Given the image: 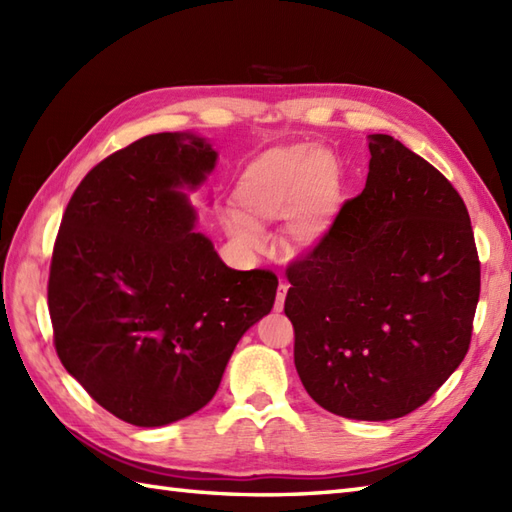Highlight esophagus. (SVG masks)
I'll return each instance as SVG.
<instances>
[{
  "mask_svg": "<svg viewBox=\"0 0 512 512\" xmlns=\"http://www.w3.org/2000/svg\"><path fill=\"white\" fill-rule=\"evenodd\" d=\"M286 295H288V284L286 281H281L279 288H277V297H275V310H284V301H286Z\"/></svg>",
  "mask_w": 512,
  "mask_h": 512,
  "instance_id": "1",
  "label": "esophagus"
}]
</instances>
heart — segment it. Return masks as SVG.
I'll list each match as a JSON object with an SVG mask.
<instances>
[{"label": "heart", "instance_id": "obj_1", "mask_svg": "<svg viewBox=\"0 0 512 512\" xmlns=\"http://www.w3.org/2000/svg\"><path fill=\"white\" fill-rule=\"evenodd\" d=\"M345 191L341 160L314 143L268 149L250 160L235 184L237 209H226V233L248 250L264 246V224L284 220L292 250L317 246L330 233Z\"/></svg>", "mask_w": 512, "mask_h": 512}]
</instances>
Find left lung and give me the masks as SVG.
<instances>
[{
    "mask_svg": "<svg viewBox=\"0 0 512 512\" xmlns=\"http://www.w3.org/2000/svg\"><path fill=\"white\" fill-rule=\"evenodd\" d=\"M367 143L365 189L286 268L284 312L312 400L391 420L424 405L469 352L480 257L453 184L396 138Z\"/></svg>",
    "mask_w": 512,
    "mask_h": 512,
    "instance_id": "obj_1",
    "label": "left lung"
}]
</instances>
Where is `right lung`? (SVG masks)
Returning <instances> with one entry per match:
<instances>
[{"label":"right lung","instance_id":"1","mask_svg":"<svg viewBox=\"0 0 512 512\" xmlns=\"http://www.w3.org/2000/svg\"><path fill=\"white\" fill-rule=\"evenodd\" d=\"M217 154L151 134L101 160L72 193L52 248L54 350L103 409L162 427L209 402L242 334L270 312L277 275L233 270L180 189Z\"/></svg>","mask_w":512,"mask_h":512}]
</instances>
